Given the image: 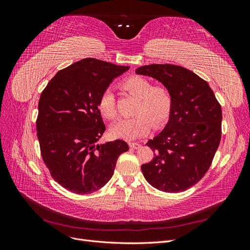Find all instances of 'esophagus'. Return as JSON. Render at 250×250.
Listing matches in <instances>:
<instances>
[{"instance_id":"34e87169","label":"esophagus","mask_w":250,"mask_h":250,"mask_svg":"<svg viewBox=\"0 0 250 250\" xmlns=\"http://www.w3.org/2000/svg\"><path fill=\"white\" fill-rule=\"evenodd\" d=\"M129 147L131 149H139L141 147V144H139V143H129Z\"/></svg>"}]
</instances>
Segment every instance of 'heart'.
I'll return each instance as SVG.
<instances>
[{
  "label": "heart",
  "mask_w": 250,
  "mask_h": 250,
  "mask_svg": "<svg viewBox=\"0 0 250 250\" xmlns=\"http://www.w3.org/2000/svg\"><path fill=\"white\" fill-rule=\"evenodd\" d=\"M125 92L139 98L134 113L130 119H121L110 128V134L115 139L135 140L147 134L152 126L160 128L169 120L173 108V96L170 89L161 84L152 85L149 79L132 75L121 83ZM98 108L101 116L109 121L118 115L115 95L107 89L101 95Z\"/></svg>",
  "instance_id": "heart-1"
}]
</instances>
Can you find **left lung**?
<instances>
[{"label": "left lung", "instance_id": "left-lung-1", "mask_svg": "<svg viewBox=\"0 0 250 250\" xmlns=\"http://www.w3.org/2000/svg\"><path fill=\"white\" fill-rule=\"evenodd\" d=\"M137 74L167 86L173 108L165 129L146 144L154 152L142 165L144 177L157 190L178 193L206 175L221 141L222 109L208 82L186 67L150 64Z\"/></svg>", "mask_w": 250, "mask_h": 250}]
</instances>
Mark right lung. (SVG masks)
<instances>
[{
    "label": "right lung",
    "mask_w": 250,
    "mask_h": 250,
    "mask_svg": "<svg viewBox=\"0 0 250 250\" xmlns=\"http://www.w3.org/2000/svg\"><path fill=\"white\" fill-rule=\"evenodd\" d=\"M128 69L84 58L60 70L42 92L36 131L42 161L52 178L75 194L106 185L118 157L129 149L122 140L97 145L105 131L98 102Z\"/></svg>",
    "instance_id": "1"
}]
</instances>
